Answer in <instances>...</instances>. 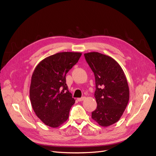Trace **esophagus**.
<instances>
[{
	"label": "esophagus",
	"instance_id": "1",
	"mask_svg": "<svg viewBox=\"0 0 156 156\" xmlns=\"http://www.w3.org/2000/svg\"><path fill=\"white\" fill-rule=\"evenodd\" d=\"M84 99H85V97H82V98H78L77 100H78V101H83L84 100Z\"/></svg>",
	"mask_w": 156,
	"mask_h": 156
}]
</instances>
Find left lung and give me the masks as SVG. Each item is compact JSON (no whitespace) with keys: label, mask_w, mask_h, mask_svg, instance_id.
Segmentation results:
<instances>
[{"label":"left lung","mask_w":156,"mask_h":156,"mask_svg":"<svg viewBox=\"0 0 156 156\" xmlns=\"http://www.w3.org/2000/svg\"><path fill=\"white\" fill-rule=\"evenodd\" d=\"M84 55L95 76L97 108L92 112V118L101 126H109L119 120L129 101L126 75L119 64L111 56L98 52Z\"/></svg>","instance_id":"1"}]
</instances>
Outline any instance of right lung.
<instances>
[{
  "mask_svg": "<svg viewBox=\"0 0 156 156\" xmlns=\"http://www.w3.org/2000/svg\"><path fill=\"white\" fill-rule=\"evenodd\" d=\"M81 53L62 52L48 56L37 65L31 78L30 100L36 116L51 127L66 121L75 103L66 75L78 62Z\"/></svg>",
  "mask_w": 156,
  "mask_h": 156,
  "instance_id": "add662e5",
  "label": "right lung"
}]
</instances>
